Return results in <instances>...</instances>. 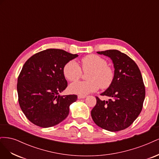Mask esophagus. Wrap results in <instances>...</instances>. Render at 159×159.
Masks as SVG:
<instances>
[{
  "mask_svg": "<svg viewBox=\"0 0 159 159\" xmlns=\"http://www.w3.org/2000/svg\"><path fill=\"white\" fill-rule=\"evenodd\" d=\"M86 98L85 95H79L78 96V99H84V98Z\"/></svg>",
  "mask_w": 159,
  "mask_h": 159,
  "instance_id": "obj_1",
  "label": "esophagus"
}]
</instances>
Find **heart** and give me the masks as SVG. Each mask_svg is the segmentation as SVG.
Instances as JSON below:
<instances>
[{
	"instance_id": "heart-1",
	"label": "heart",
	"mask_w": 159,
	"mask_h": 159,
	"mask_svg": "<svg viewBox=\"0 0 159 159\" xmlns=\"http://www.w3.org/2000/svg\"><path fill=\"white\" fill-rule=\"evenodd\" d=\"M81 66L84 72L89 71L87 75L88 81L71 84L70 90L72 93L85 95L96 91L99 88L107 89L112 84L114 71L103 57L94 54L86 56L81 60ZM63 73L67 80L75 81L81 78L82 71L76 61L71 60L64 65Z\"/></svg>"
}]
</instances>
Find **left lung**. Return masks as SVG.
<instances>
[{"label": "left lung", "mask_w": 159, "mask_h": 159, "mask_svg": "<svg viewBox=\"0 0 159 159\" xmlns=\"http://www.w3.org/2000/svg\"><path fill=\"white\" fill-rule=\"evenodd\" d=\"M111 59L114 80L102 95L111 98L102 101L96 97L91 111L94 123L99 127L115 132L129 127L141 112L145 88L141 71L131 57L117 50L98 52Z\"/></svg>", "instance_id": "1"}]
</instances>
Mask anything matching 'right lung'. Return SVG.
<instances>
[{"mask_svg": "<svg viewBox=\"0 0 159 159\" xmlns=\"http://www.w3.org/2000/svg\"><path fill=\"white\" fill-rule=\"evenodd\" d=\"M78 56L60 49H47L33 55L18 78L20 107L26 118L43 128L56 125L69 114L76 95H60L68 86L63 68Z\"/></svg>", "mask_w": 159, "mask_h": 159, "instance_id": "add662e5", "label": "right lung"}]
</instances>
